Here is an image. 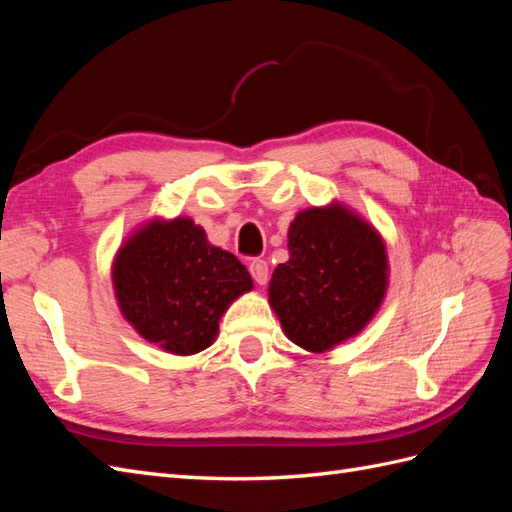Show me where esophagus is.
Instances as JSON below:
<instances>
[{
    "mask_svg": "<svg viewBox=\"0 0 512 512\" xmlns=\"http://www.w3.org/2000/svg\"><path fill=\"white\" fill-rule=\"evenodd\" d=\"M250 273H252V277H254V282H256V284L265 286V284L269 282V265H267V260L254 258V260L250 262Z\"/></svg>",
    "mask_w": 512,
    "mask_h": 512,
    "instance_id": "esophagus-1",
    "label": "esophagus"
}]
</instances>
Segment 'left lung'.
Instances as JSON below:
<instances>
[{
    "label": "left lung",
    "instance_id": "left-lung-1",
    "mask_svg": "<svg viewBox=\"0 0 512 512\" xmlns=\"http://www.w3.org/2000/svg\"><path fill=\"white\" fill-rule=\"evenodd\" d=\"M288 252L269 282V305L290 342L320 354L359 335L389 288L380 232L333 200L297 213Z\"/></svg>",
    "mask_w": 512,
    "mask_h": 512
}]
</instances>
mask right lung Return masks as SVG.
Here are the masks:
<instances>
[{
  "mask_svg": "<svg viewBox=\"0 0 512 512\" xmlns=\"http://www.w3.org/2000/svg\"><path fill=\"white\" fill-rule=\"evenodd\" d=\"M121 316L164 352L190 356L213 344L230 303L254 288L230 252L190 218H153L121 243L111 267Z\"/></svg>",
  "mask_w": 512,
  "mask_h": 512,
  "instance_id": "add662e5",
  "label": "right lung"
}]
</instances>
